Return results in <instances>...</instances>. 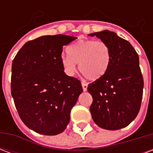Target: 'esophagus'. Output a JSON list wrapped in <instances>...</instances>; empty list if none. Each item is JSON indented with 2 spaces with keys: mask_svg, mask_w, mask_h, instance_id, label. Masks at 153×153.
<instances>
[{
  "mask_svg": "<svg viewBox=\"0 0 153 153\" xmlns=\"http://www.w3.org/2000/svg\"><path fill=\"white\" fill-rule=\"evenodd\" d=\"M82 87H83V90L85 92L88 89V83L85 82H82Z\"/></svg>",
  "mask_w": 153,
  "mask_h": 153,
  "instance_id": "esophagus-1",
  "label": "esophagus"
}]
</instances>
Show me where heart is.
Masks as SVG:
<instances>
[{"mask_svg": "<svg viewBox=\"0 0 153 153\" xmlns=\"http://www.w3.org/2000/svg\"><path fill=\"white\" fill-rule=\"evenodd\" d=\"M68 56H61L60 63L69 75L76 71V64L87 79L97 80L105 75L111 62L109 45L102 41L79 40L67 49Z\"/></svg>", "mask_w": 153, "mask_h": 153, "instance_id": "b5f03b06", "label": "heart"}]
</instances>
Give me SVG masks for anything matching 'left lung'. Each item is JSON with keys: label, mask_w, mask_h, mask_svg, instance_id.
Segmentation results:
<instances>
[{"label": "left lung", "mask_w": 153, "mask_h": 153, "mask_svg": "<svg viewBox=\"0 0 153 153\" xmlns=\"http://www.w3.org/2000/svg\"><path fill=\"white\" fill-rule=\"evenodd\" d=\"M109 45L111 62L105 75L88 84L93 97L90 112L99 127L125 128L138 115L143 89L138 55L128 41L109 30L91 33Z\"/></svg>", "instance_id": "left-lung-1"}]
</instances>
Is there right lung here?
I'll list each match as a JSON object with an SVG mask.
<instances>
[{
  "mask_svg": "<svg viewBox=\"0 0 153 153\" xmlns=\"http://www.w3.org/2000/svg\"><path fill=\"white\" fill-rule=\"evenodd\" d=\"M76 39L63 34L28 41L12 62L11 95L19 117L32 130L56 135L65 129L83 92L60 63L63 47Z\"/></svg>",
  "mask_w": 153,
  "mask_h": 153,
  "instance_id": "right-lung-1",
  "label": "right lung"
}]
</instances>
